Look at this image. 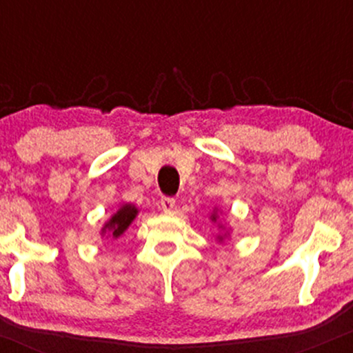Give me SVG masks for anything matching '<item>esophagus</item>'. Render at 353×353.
Returning a JSON list of instances; mask_svg holds the SVG:
<instances>
[{
  "mask_svg": "<svg viewBox=\"0 0 353 353\" xmlns=\"http://www.w3.org/2000/svg\"><path fill=\"white\" fill-rule=\"evenodd\" d=\"M174 205H176V199H174V197H163V199H161V208H163L165 214L172 212Z\"/></svg>",
  "mask_w": 353,
  "mask_h": 353,
  "instance_id": "34e87169",
  "label": "esophagus"
}]
</instances>
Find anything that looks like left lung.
Listing matches in <instances>:
<instances>
[{"label":"left lung","instance_id":"1","mask_svg":"<svg viewBox=\"0 0 353 353\" xmlns=\"http://www.w3.org/2000/svg\"><path fill=\"white\" fill-rule=\"evenodd\" d=\"M210 219H212V221H214V222H216V221H217V214H216V212H214V214H212V216H210ZM217 239H219V241H224V236H219Z\"/></svg>","mask_w":353,"mask_h":353}]
</instances>
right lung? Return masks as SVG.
Wrapping results in <instances>:
<instances>
[{
    "label": "right lung",
    "instance_id": "obj_1",
    "mask_svg": "<svg viewBox=\"0 0 353 353\" xmlns=\"http://www.w3.org/2000/svg\"><path fill=\"white\" fill-rule=\"evenodd\" d=\"M137 216V209L136 205L132 204H124L121 205V209L117 210L116 214H112V217L104 224L103 228V234L109 232V236L112 239H117L119 236H123L125 232V229L131 225V222L134 221Z\"/></svg>",
    "mask_w": 353,
    "mask_h": 353
}]
</instances>
